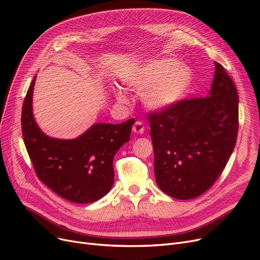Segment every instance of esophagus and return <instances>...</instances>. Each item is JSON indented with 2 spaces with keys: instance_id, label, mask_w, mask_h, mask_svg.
<instances>
[{
  "instance_id": "1",
  "label": "esophagus",
  "mask_w": 260,
  "mask_h": 260,
  "mask_svg": "<svg viewBox=\"0 0 260 260\" xmlns=\"http://www.w3.org/2000/svg\"><path fill=\"white\" fill-rule=\"evenodd\" d=\"M133 131L136 134H142L144 132V126L141 121H136L133 125Z\"/></svg>"
}]
</instances>
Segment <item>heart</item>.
<instances>
[{"mask_svg":"<svg viewBox=\"0 0 260 260\" xmlns=\"http://www.w3.org/2000/svg\"><path fill=\"white\" fill-rule=\"evenodd\" d=\"M191 83V73L187 68L178 66L171 58L154 60L146 63L141 71L129 81V86L138 92H143L145 106L154 110H164L176 104L186 93ZM121 102L126 99L117 92Z\"/></svg>","mask_w":260,"mask_h":260,"instance_id":"obj_1","label":"heart"}]
</instances>
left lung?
<instances>
[{
    "instance_id": "left-lung-1",
    "label": "left lung",
    "mask_w": 260,
    "mask_h": 260,
    "mask_svg": "<svg viewBox=\"0 0 260 260\" xmlns=\"http://www.w3.org/2000/svg\"><path fill=\"white\" fill-rule=\"evenodd\" d=\"M213 82L204 98L180 100L149 112L158 187L178 200L207 191L234 151L239 127L238 93L223 66L214 61Z\"/></svg>"
}]
</instances>
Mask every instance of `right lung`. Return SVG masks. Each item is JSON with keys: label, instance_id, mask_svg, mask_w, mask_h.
Instances as JSON below:
<instances>
[{"label": "right lung", "instance_id": "obj_1", "mask_svg": "<svg viewBox=\"0 0 260 260\" xmlns=\"http://www.w3.org/2000/svg\"><path fill=\"white\" fill-rule=\"evenodd\" d=\"M34 85L35 78L22 106L21 125L38 178L59 197L78 204L103 198L114 185V157L129 140L135 120L120 124L98 123L76 139L51 138L41 132L32 117Z\"/></svg>", "mask_w": 260, "mask_h": 260}]
</instances>
